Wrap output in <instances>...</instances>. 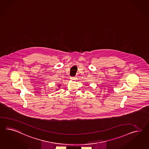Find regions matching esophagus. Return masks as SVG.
Returning <instances> with one entry per match:
<instances>
[{
    "label": "esophagus",
    "instance_id": "1",
    "mask_svg": "<svg viewBox=\"0 0 149 149\" xmlns=\"http://www.w3.org/2000/svg\"><path fill=\"white\" fill-rule=\"evenodd\" d=\"M70 79H72V80H75V79H77V77H71L70 78Z\"/></svg>",
    "mask_w": 149,
    "mask_h": 149
}]
</instances>
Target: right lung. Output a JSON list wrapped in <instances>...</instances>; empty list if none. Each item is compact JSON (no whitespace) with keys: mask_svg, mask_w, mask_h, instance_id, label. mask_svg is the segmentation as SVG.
<instances>
[{"mask_svg":"<svg viewBox=\"0 0 149 149\" xmlns=\"http://www.w3.org/2000/svg\"><path fill=\"white\" fill-rule=\"evenodd\" d=\"M59 86H60V85H59Z\"/></svg>","mask_w":149,"mask_h":149,"instance_id":"right-lung-1","label":"right lung"}]
</instances>
